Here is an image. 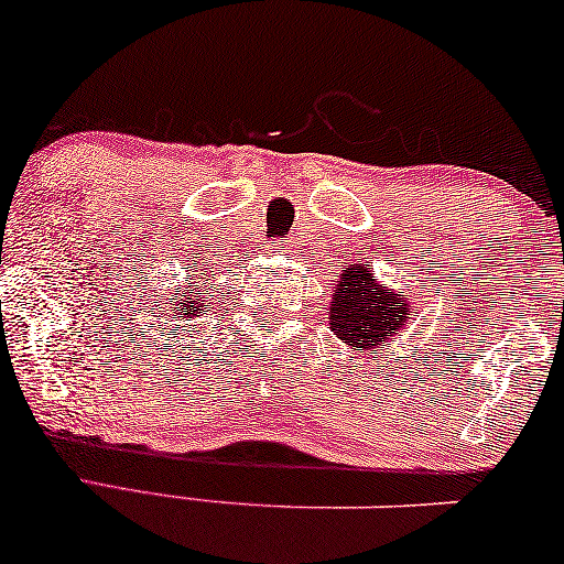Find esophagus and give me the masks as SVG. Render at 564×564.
<instances>
[{
	"instance_id": "34e87169",
	"label": "esophagus",
	"mask_w": 564,
	"mask_h": 564,
	"mask_svg": "<svg viewBox=\"0 0 564 564\" xmlns=\"http://www.w3.org/2000/svg\"><path fill=\"white\" fill-rule=\"evenodd\" d=\"M272 251H274V253H284V251H288V243H276V240H274Z\"/></svg>"
}]
</instances>
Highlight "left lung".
Wrapping results in <instances>:
<instances>
[{"mask_svg":"<svg viewBox=\"0 0 564 564\" xmlns=\"http://www.w3.org/2000/svg\"><path fill=\"white\" fill-rule=\"evenodd\" d=\"M412 316V305L404 295L383 290L372 280L368 264L341 269L339 284L332 292V332L349 349H370L397 336Z\"/></svg>","mask_w":564,"mask_h":564,"instance_id":"left-lung-1","label":"left lung"}]
</instances>
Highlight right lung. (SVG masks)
Returning a JSON list of instances; mask_svg holds the SVG:
<instances>
[{
	"label": "right lung",
	"instance_id": "add662e5",
	"mask_svg": "<svg viewBox=\"0 0 564 564\" xmlns=\"http://www.w3.org/2000/svg\"><path fill=\"white\" fill-rule=\"evenodd\" d=\"M204 295H207V292H204L196 282H192V276H188L184 288H178L171 297H167V311L173 313L175 321H188L199 316L204 311Z\"/></svg>",
	"mask_w": 564,
	"mask_h": 564
}]
</instances>
